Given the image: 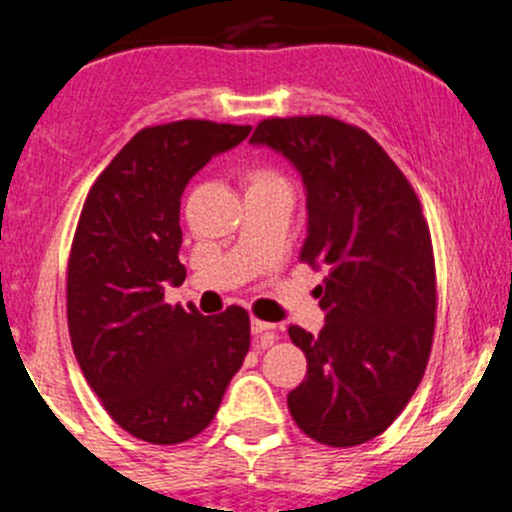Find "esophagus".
I'll use <instances>...</instances> for the list:
<instances>
[{"label":"esophagus","mask_w":512,"mask_h":512,"mask_svg":"<svg viewBox=\"0 0 512 512\" xmlns=\"http://www.w3.org/2000/svg\"><path fill=\"white\" fill-rule=\"evenodd\" d=\"M250 327H252V334H255V337H265L267 344H275L277 337H280V334H277V324L262 322V319H252Z\"/></svg>","instance_id":"obj_1"}]
</instances>
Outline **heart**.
Wrapping results in <instances>:
<instances>
[{
    "instance_id": "obj_1",
    "label": "heart",
    "mask_w": 512,
    "mask_h": 512,
    "mask_svg": "<svg viewBox=\"0 0 512 512\" xmlns=\"http://www.w3.org/2000/svg\"><path fill=\"white\" fill-rule=\"evenodd\" d=\"M252 183H285V180L277 173H272V170H257V173L252 175Z\"/></svg>"
}]
</instances>
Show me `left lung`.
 I'll use <instances>...</instances> for the list:
<instances>
[{"instance_id":"obj_1","label":"left lung","mask_w":512,"mask_h":512,"mask_svg":"<svg viewBox=\"0 0 512 512\" xmlns=\"http://www.w3.org/2000/svg\"><path fill=\"white\" fill-rule=\"evenodd\" d=\"M250 141L282 153L302 175L299 260L327 270L317 287L322 332L289 327L307 356L289 414L317 443L359 446L396 421L431 356L436 265L421 203L384 148L339 118H265Z\"/></svg>"}]
</instances>
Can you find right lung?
<instances>
[{
  "instance_id": "1",
  "label": "right lung",
  "mask_w": 512,
  "mask_h": 512,
  "mask_svg": "<svg viewBox=\"0 0 512 512\" xmlns=\"http://www.w3.org/2000/svg\"><path fill=\"white\" fill-rule=\"evenodd\" d=\"M250 126L185 121L138 131L86 195L66 272L71 347L108 416L141 441L175 446L218 414L250 352V314L203 317L165 304L185 280L180 195Z\"/></svg>"
}]
</instances>
